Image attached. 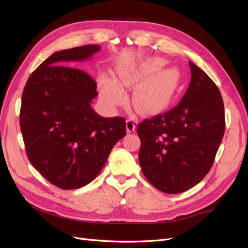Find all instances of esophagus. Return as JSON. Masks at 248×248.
<instances>
[{"instance_id": "obj_1", "label": "esophagus", "mask_w": 248, "mask_h": 248, "mask_svg": "<svg viewBox=\"0 0 248 248\" xmlns=\"http://www.w3.org/2000/svg\"><path fill=\"white\" fill-rule=\"evenodd\" d=\"M136 127H137L136 120H133V119H127L126 120V128H127V131H128L129 133L133 132L134 129H136Z\"/></svg>"}]
</instances>
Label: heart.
Wrapping results in <instances>:
<instances>
[{
	"mask_svg": "<svg viewBox=\"0 0 248 248\" xmlns=\"http://www.w3.org/2000/svg\"><path fill=\"white\" fill-rule=\"evenodd\" d=\"M162 58H149L134 66H123L118 69V80L121 86L137 87L132 96L134 108L144 115H157L171 107L181 85V72L176 67H169ZM100 86L107 100L118 106L124 101V92L118 82L103 78Z\"/></svg>",
	"mask_w": 248,
	"mask_h": 248,
	"instance_id": "1",
	"label": "heart"
}]
</instances>
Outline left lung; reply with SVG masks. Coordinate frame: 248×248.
Masks as SVG:
<instances>
[{
    "mask_svg": "<svg viewBox=\"0 0 248 248\" xmlns=\"http://www.w3.org/2000/svg\"><path fill=\"white\" fill-rule=\"evenodd\" d=\"M191 80L178 106L139 124V161L155 188L180 193L200 183L211 169L224 133L219 89L189 61Z\"/></svg>",
    "mask_w": 248,
    "mask_h": 248,
    "instance_id": "8db88e82",
    "label": "left lung"
}]
</instances>
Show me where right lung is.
<instances>
[{"instance_id": "obj_1", "label": "right lung", "mask_w": 248, "mask_h": 248, "mask_svg": "<svg viewBox=\"0 0 248 248\" xmlns=\"http://www.w3.org/2000/svg\"><path fill=\"white\" fill-rule=\"evenodd\" d=\"M100 48L89 44L54 52L30 76L22 92L19 122L28 158L62 189L93 181L112 147L126 136L124 118H103L92 108L96 81L69 67Z\"/></svg>"}]
</instances>
